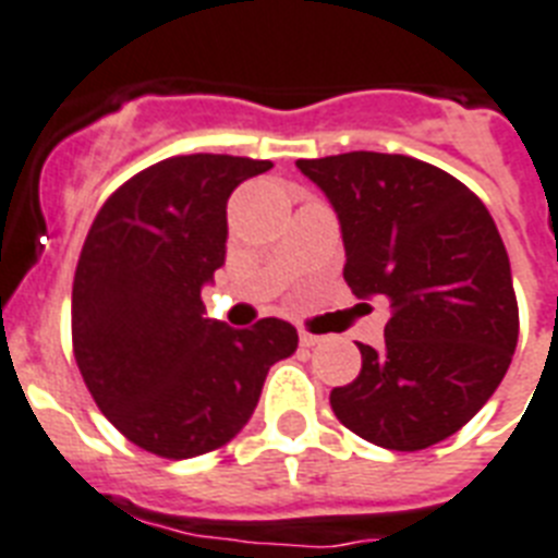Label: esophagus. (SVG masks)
<instances>
[{
  "instance_id": "esophagus-1",
  "label": "esophagus",
  "mask_w": 558,
  "mask_h": 558,
  "mask_svg": "<svg viewBox=\"0 0 558 558\" xmlns=\"http://www.w3.org/2000/svg\"><path fill=\"white\" fill-rule=\"evenodd\" d=\"M320 341H324L320 335H312L306 332V329H301V347H318Z\"/></svg>"
}]
</instances>
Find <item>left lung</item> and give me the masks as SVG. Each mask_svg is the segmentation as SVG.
Instances as JSON below:
<instances>
[{"label":"left lung","instance_id":"1","mask_svg":"<svg viewBox=\"0 0 558 558\" xmlns=\"http://www.w3.org/2000/svg\"><path fill=\"white\" fill-rule=\"evenodd\" d=\"M298 169L341 220L343 280L392 310L384 347L357 343L361 373L329 404L384 450H427L487 404L513 361L519 303L499 229L461 180L404 154L350 151Z\"/></svg>","mask_w":558,"mask_h":558}]
</instances>
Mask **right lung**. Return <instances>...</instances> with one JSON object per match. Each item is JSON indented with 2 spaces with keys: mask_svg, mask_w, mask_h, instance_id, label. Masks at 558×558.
<instances>
[{
  "mask_svg": "<svg viewBox=\"0 0 558 558\" xmlns=\"http://www.w3.org/2000/svg\"><path fill=\"white\" fill-rule=\"evenodd\" d=\"M269 169L232 154L169 157L122 183L88 229L71 294L76 366L102 415L160 459L232 441L269 366L298 350L287 320L232 329L201 301L226 260V203Z\"/></svg>",
  "mask_w": 558,
  "mask_h": 558,
  "instance_id": "obj_1",
  "label": "right lung"
}]
</instances>
